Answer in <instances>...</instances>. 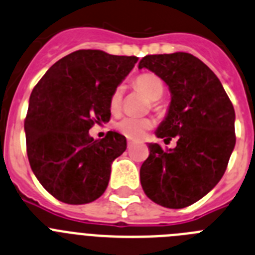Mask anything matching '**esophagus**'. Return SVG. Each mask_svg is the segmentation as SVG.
I'll use <instances>...</instances> for the list:
<instances>
[{
    "label": "esophagus",
    "mask_w": 255,
    "mask_h": 255,
    "mask_svg": "<svg viewBox=\"0 0 255 255\" xmlns=\"http://www.w3.org/2000/svg\"><path fill=\"white\" fill-rule=\"evenodd\" d=\"M133 145H134L133 141H130V140L127 141V146H128V147H132V146H133Z\"/></svg>",
    "instance_id": "esophagus-1"
}]
</instances>
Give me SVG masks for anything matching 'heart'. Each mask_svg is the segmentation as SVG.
Returning a JSON list of instances; mask_svg holds the SVG:
<instances>
[{"instance_id":"1","label":"heart","mask_w":255,"mask_h":255,"mask_svg":"<svg viewBox=\"0 0 255 255\" xmlns=\"http://www.w3.org/2000/svg\"><path fill=\"white\" fill-rule=\"evenodd\" d=\"M134 87L142 94L149 97L152 101V108L156 112H161L163 105L159 101L164 94V83L154 73H143L133 81ZM122 99H123V90L122 87L114 88L110 95L109 108L112 113H118L122 108ZM154 122L150 118H134V117H126L119 121L115 126L117 130L123 136L130 140H140L146 134V132L151 129Z\"/></svg>"}]
</instances>
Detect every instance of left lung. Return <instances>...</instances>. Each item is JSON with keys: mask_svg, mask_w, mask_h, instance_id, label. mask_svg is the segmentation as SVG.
Returning a JSON list of instances; mask_svg holds the SVG:
<instances>
[{"mask_svg": "<svg viewBox=\"0 0 255 255\" xmlns=\"http://www.w3.org/2000/svg\"><path fill=\"white\" fill-rule=\"evenodd\" d=\"M138 68L151 70L169 87L172 100L155 134L174 149L149 143L140 180L147 198L161 207H189L213 189L235 147V110L220 79L187 52L147 55Z\"/></svg>", "mask_w": 255, "mask_h": 255, "instance_id": "8db88e82", "label": "left lung"}]
</instances>
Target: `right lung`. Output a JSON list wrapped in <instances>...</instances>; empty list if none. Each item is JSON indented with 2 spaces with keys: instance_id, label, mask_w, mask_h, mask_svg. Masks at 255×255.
Here are the masks:
<instances>
[{
  "instance_id": "obj_1",
  "label": "right lung",
  "mask_w": 255,
  "mask_h": 255,
  "mask_svg": "<svg viewBox=\"0 0 255 255\" xmlns=\"http://www.w3.org/2000/svg\"><path fill=\"white\" fill-rule=\"evenodd\" d=\"M138 57L78 50L51 66L33 88L24 129L33 173L57 200L87 204L105 192L126 137L88 130L110 121L109 99Z\"/></svg>"
}]
</instances>
